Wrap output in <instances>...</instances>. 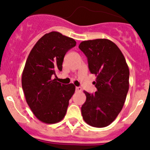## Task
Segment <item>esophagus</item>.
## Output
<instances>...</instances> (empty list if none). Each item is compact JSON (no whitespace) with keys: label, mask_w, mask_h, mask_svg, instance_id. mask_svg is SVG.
I'll return each instance as SVG.
<instances>
[{"label":"esophagus","mask_w":150,"mask_h":150,"mask_svg":"<svg viewBox=\"0 0 150 150\" xmlns=\"http://www.w3.org/2000/svg\"><path fill=\"white\" fill-rule=\"evenodd\" d=\"M76 91H78V92H80V91H82V88H81V87H79V86L76 87Z\"/></svg>","instance_id":"1"}]
</instances>
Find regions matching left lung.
<instances>
[{
  "mask_svg": "<svg viewBox=\"0 0 150 150\" xmlns=\"http://www.w3.org/2000/svg\"><path fill=\"white\" fill-rule=\"evenodd\" d=\"M79 50L86 55L88 69L97 76V91H84L86 100L81 107L88 125L104 128L110 125L122 109L129 88V69L121 50L107 39L86 40Z\"/></svg>",
  "mask_w": 150,
  "mask_h": 150,
  "instance_id": "1",
  "label": "left lung"
}]
</instances>
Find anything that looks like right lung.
Here are the masks:
<instances>
[{"mask_svg": "<svg viewBox=\"0 0 150 150\" xmlns=\"http://www.w3.org/2000/svg\"><path fill=\"white\" fill-rule=\"evenodd\" d=\"M76 44L73 38L52 31L36 43L26 60L22 89L31 111L43 122L54 124L65 116L75 86L73 83L62 84L52 76L62 71L64 57Z\"/></svg>", "mask_w": 150, "mask_h": 150, "instance_id": "right-lung-1", "label": "right lung"}]
</instances>
